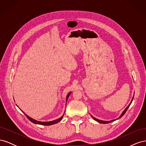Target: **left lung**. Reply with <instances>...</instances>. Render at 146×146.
I'll return each instance as SVG.
<instances>
[{
  "mask_svg": "<svg viewBox=\"0 0 146 146\" xmlns=\"http://www.w3.org/2000/svg\"><path fill=\"white\" fill-rule=\"evenodd\" d=\"M133 98H132V99H131V102L129 104V105L127 106V107L124 110V111H123L122 113V114H121V115L119 116L117 119H114V120H112V121H102V120H99V119H96V118H95L94 117H93L92 116V115H91V116H92V117L93 118L95 121H96L97 122H98L99 123H110V122H113V121H116V120H117V119H120L121 117H122L123 115H124V114L125 113V112L127 111V110H128V108H129V107H130V105H131V102H132V101H133Z\"/></svg>",
  "mask_w": 146,
  "mask_h": 146,
  "instance_id": "obj_1",
  "label": "left lung"
}]
</instances>
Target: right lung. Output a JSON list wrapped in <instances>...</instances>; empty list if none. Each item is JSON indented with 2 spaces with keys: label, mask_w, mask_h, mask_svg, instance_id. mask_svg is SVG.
Wrapping results in <instances>:
<instances>
[{
  "label": "right lung",
  "mask_w": 146,
  "mask_h": 146,
  "mask_svg": "<svg viewBox=\"0 0 146 146\" xmlns=\"http://www.w3.org/2000/svg\"><path fill=\"white\" fill-rule=\"evenodd\" d=\"M70 93H71V92H69V93L68 94L67 97H66V102H67L68 99V98H69V95L70 94ZM23 113L25 114V115L26 116H27V118L29 119V120H30L31 122H32L35 123V124H39V125H53V124H55V123H58V122H59L60 121H61V119H63V116H64V115H63L62 116H61V117H60L59 119H56V120L52 121H49V122H41V121H36V120H35V119L30 117H29L28 115H27V114H26L24 112H23Z\"/></svg>",
  "instance_id": "1"
}]
</instances>
